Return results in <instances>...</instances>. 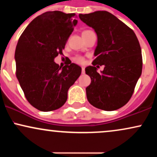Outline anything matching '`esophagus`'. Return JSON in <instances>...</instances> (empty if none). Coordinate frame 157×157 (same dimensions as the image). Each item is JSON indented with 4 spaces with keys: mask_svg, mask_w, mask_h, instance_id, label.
Instances as JSON below:
<instances>
[{
    "mask_svg": "<svg viewBox=\"0 0 157 157\" xmlns=\"http://www.w3.org/2000/svg\"><path fill=\"white\" fill-rule=\"evenodd\" d=\"M85 72H86V71H85V68L83 67V66H82V75H84Z\"/></svg>",
    "mask_w": 157,
    "mask_h": 157,
    "instance_id": "obj_1",
    "label": "esophagus"
}]
</instances>
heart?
Masks as SVG:
<instances>
[{
	"label": "heart",
	"instance_id": "b5f03b06",
	"mask_svg": "<svg viewBox=\"0 0 157 157\" xmlns=\"http://www.w3.org/2000/svg\"><path fill=\"white\" fill-rule=\"evenodd\" d=\"M91 32V31H90V30H86V31H84L82 33H86V32ZM74 61L77 63H83L84 58L82 57H81V56H77V57H75V58H74Z\"/></svg>",
	"mask_w": 157,
	"mask_h": 157
}]
</instances>
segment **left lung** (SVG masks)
Here are the masks:
<instances>
[{
    "label": "left lung",
    "instance_id": "obj_1",
    "mask_svg": "<svg viewBox=\"0 0 157 157\" xmlns=\"http://www.w3.org/2000/svg\"><path fill=\"white\" fill-rule=\"evenodd\" d=\"M79 17L97 35V57L93 66L86 68L91 80L86 89L88 101L104 111L120 109L131 99L142 74V51L137 37L131 28L106 11L80 14ZM97 64L104 66L101 74L96 71Z\"/></svg>",
    "mask_w": 157,
    "mask_h": 157
}]
</instances>
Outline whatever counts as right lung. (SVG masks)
<instances>
[{
    "label": "right lung",
    "mask_w": 157,
    "mask_h": 157,
    "mask_svg": "<svg viewBox=\"0 0 157 157\" xmlns=\"http://www.w3.org/2000/svg\"><path fill=\"white\" fill-rule=\"evenodd\" d=\"M60 11L37 16L25 29L16 46V77L26 100L35 109L51 111L67 100L68 90L81 68L70 62L61 68L54 60L62 55L77 21Z\"/></svg>",
    "instance_id": "obj_1"
}]
</instances>
